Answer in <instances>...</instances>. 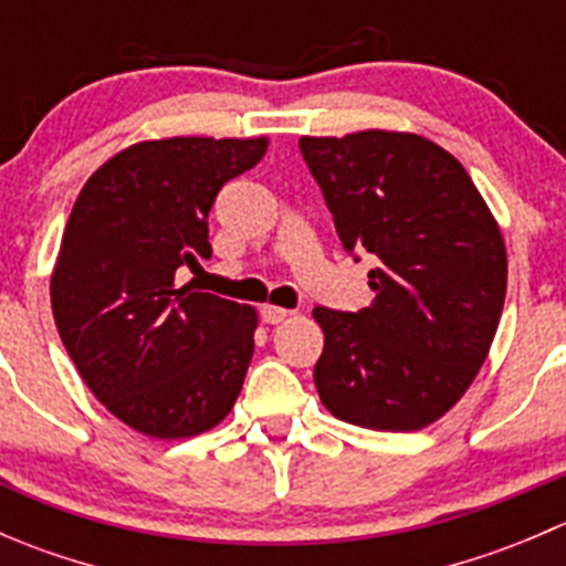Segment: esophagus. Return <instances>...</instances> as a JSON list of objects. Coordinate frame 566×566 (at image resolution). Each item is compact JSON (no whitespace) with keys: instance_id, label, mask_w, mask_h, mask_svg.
<instances>
[{"instance_id":"34e87169","label":"esophagus","mask_w":566,"mask_h":566,"mask_svg":"<svg viewBox=\"0 0 566 566\" xmlns=\"http://www.w3.org/2000/svg\"><path fill=\"white\" fill-rule=\"evenodd\" d=\"M260 315H262V319H265V323L276 325V323H282V319L290 315V310H284V306H271V304H268V306H262Z\"/></svg>"}]
</instances>
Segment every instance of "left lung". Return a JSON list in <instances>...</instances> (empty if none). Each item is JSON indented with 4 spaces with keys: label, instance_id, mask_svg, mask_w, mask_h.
<instances>
[{
    "label": "left lung",
    "instance_id": "left-lung-1",
    "mask_svg": "<svg viewBox=\"0 0 566 566\" xmlns=\"http://www.w3.org/2000/svg\"><path fill=\"white\" fill-rule=\"evenodd\" d=\"M301 156L353 260L375 254L373 306H317L315 386L342 421L410 432L441 419L488 358L506 249L462 164L416 134L304 136Z\"/></svg>",
    "mask_w": 566,
    "mask_h": 566
}]
</instances>
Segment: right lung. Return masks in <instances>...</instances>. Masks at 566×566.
Returning <instances> with one entry per match:
<instances>
[{
    "instance_id": "add662e5",
    "label": "right lung",
    "mask_w": 566,
    "mask_h": 566,
    "mask_svg": "<svg viewBox=\"0 0 566 566\" xmlns=\"http://www.w3.org/2000/svg\"><path fill=\"white\" fill-rule=\"evenodd\" d=\"M268 139L142 142L108 158L78 193L51 276V310L90 391L145 436L191 438L235 405L256 312L191 284L208 260L221 186L256 167Z\"/></svg>"
}]
</instances>
